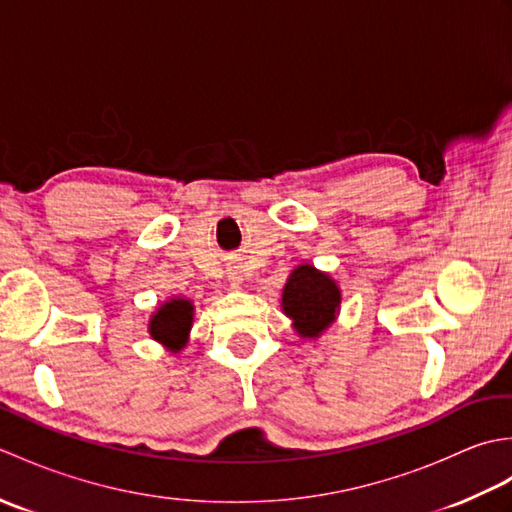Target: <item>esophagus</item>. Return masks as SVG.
<instances>
[{"instance_id": "esophagus-1", "label": "esophagus", "mask_w": 512, "mask_h": 512, "mask_svg": "<svg viewBox=\"0 0 512 512\" xmlns=\"http://www.w3.org/2000/svg\"><path fill=\"white\" fill-rule=\"evenodd\" d=\"M228 284H231V288H235V290L244 288V277L237 268H231V273H228Z\"/></svg>"}]
</instances>
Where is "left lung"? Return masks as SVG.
<instances>
[{
	"mask_svg": "<svg viewBox=\"0 0 512 512\" xmlns=\"http://www.w3.org/2000/svg\"><path fill=\"white\" fill-rule=\"evenodd\" d=\"M341 288L330 273L299 264L292 270L284 292H281V310L292 323L301 339H319L330 328L341 312Z\"/></svg>",
	"mask_w": 512,
	"mask_h": 512,
	"instance_id": "8db88e82",
	"label": "left lung"
}]
</instances>
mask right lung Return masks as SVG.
Here are the masks:
<instances>
[{
    "label": "right lung",
    "instance_id": "right-lung-1",
    "mask_svg": "<svg viewBox=\"0 0 512 512\" xmlns=\"http://www.w3.org/2000/svg\"><path fill=\"white\" fill-rule=\"evenodd\" d=\"M195 306L187 297H171L151 312L147 332L151 339L165 347L167 352L178 354L189 343L193 328Z\"/></svg>",
    "mask_w": 512,
    "mask_h": 512
}]
</instances>
